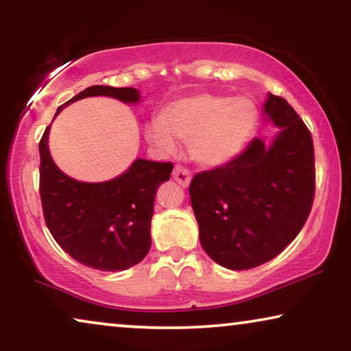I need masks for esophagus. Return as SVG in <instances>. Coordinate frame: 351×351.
Returning a JSON list of instances; mask_svg holds the SVG:
<instances>
[{
	"label": "esophagus",
	"mask_w": 351,
	"mask_h": 351,
	"mask_svg": "<svg viewBox=\"0 0 351 351\" xmlns=\"http://www.w3.org/2000/svg\"><path fill=\"white\" fill-rule=\"evenodd\" d=\"M172 176H174V179H176L177 182H179V184H180L182 186H188V185H190V182H191V172H190V169H188V167L177 165V166L174 167V172H172Z\"/></svg>",
	"instance_id": "1"
}]
</instances>
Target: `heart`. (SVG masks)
I'll return each mask as SVG.
<instances>
[{"label": "heart", "instance_id": "obj_1", "mask_svg": "<svg viewBox=\"0 0 351 351\" xmlns=\"http://www.w3.org/2000/svg\"><path fill=\"white\" fill-rule=\"evenodd\" d=\"M258 109L247 98L196 95L172 101L147 126V139L161 149L185 141L196 161L220 166L234 160L255 134Z\"/></svg>", "mask_w": 351, "mask_h": 351}]
</instances>
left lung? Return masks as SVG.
Returning a JSON list of instances; mask_svg holds the SVG:
<instances>
[{"mask_svg": "<svg viewBox=\"0 0 351 351\" xmlns=\"http://www.w3.org/2000/svg\"><path fill=\"white\" fill-rule=\"evenodd\" d=\"M264 112L280 133L255 138L234 160L193 177L190 199L207 255L243 271L271 261L306 225L315 197L308 128L287 99L269 93Z\"/></svg>", "mask_w": 351, "mask_h": 351, "instance_id": "obj_1", "label": "left lung"}]
</instances>
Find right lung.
Here are the masks:
<instances>
[{"mask_svg":"<svg viewBox=\"0 0 351 351\" xmlns=\"http://www.w3.org/2000/svg\"><path fill=\"white\" fill-rule=\"evenodd\" d=\"M112 96L123 103L139 101L131 87L93 85L64 106L88 96ZM57 110V114H58ZM45 128L39 141V195L50 234L71 258L98 271H125L150 250V221L158 186L169 180L174 165L136 160L125 174L101 184L71 179L50 156Z\"/></svg>","mask_w":351,"mask_h":351,"instance_id":"add662e5","label":"right lung"}]
</instances>
